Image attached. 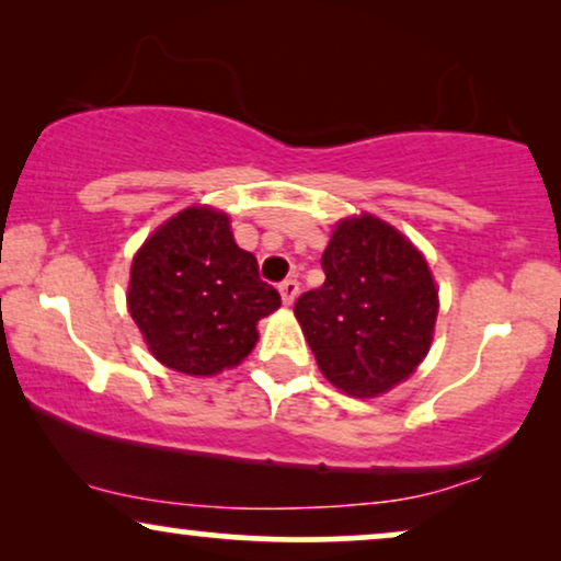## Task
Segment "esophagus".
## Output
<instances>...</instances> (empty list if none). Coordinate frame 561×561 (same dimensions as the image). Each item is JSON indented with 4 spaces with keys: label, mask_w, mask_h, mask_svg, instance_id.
<instances>
[{
    "label": "esophagus",
    "mask_w": 561,
    "mask_h": 561,
    "mask_svg": "<svg viewBox=\"0 0 561 561\" xmlns=\"http://www.w3.org/2000/svg\"><path fill=\"white\" fill-rule=\"evenodd\" d=\"M279 295H282V302L293 305L297 300V295H300V282H297V279H285L279 285Z\"/></svg>",
    "instance_id": "obj_1"
}]
</instances>
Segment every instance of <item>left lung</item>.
<instances>
[{"label":"left lung","instance_id":"left-lung-1","mask_svg":"<svg viewBox=\"0 0 561 561\" xmlns=\"http://www.w3.org/2000/svg\"><path fill=\"white\" fill-rule=\"evenodd\" d=\"M323 287L295 302V318L323 377L351 398H379L428 354L438 287L405 233L371 213L335 222Z\"/></svg>","mask_w":561,"mask_h":561}]
</instances>
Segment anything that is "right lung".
<instances>
[{"label": "right lung", "mask_w": 561, "mask_h": 561, "mask_svg": "<svg viewBox=\"0 0 561 561\" xmlns=\"http://www.w3.org/2000/svg\"><path fill=\"white\" fill-rule=\"evenodd\" d=\"M128 312L156 362L190 377L236 369L259 341L279 293L236 243L230 215L192 205L163 220L136 251Z\"/></svg>", "instance_id": "1"}]
</instances>
